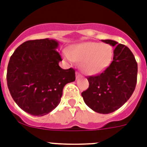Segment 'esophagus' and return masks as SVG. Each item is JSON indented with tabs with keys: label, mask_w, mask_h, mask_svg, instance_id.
<instances>
[{
	"label": "esophagus",
	"mask_w": 147,
	"mask_h": 147,
	"mask_svg": "<svg viewBox=\"0 0 147 147\" xmlns=\"http://www.w3.org/2000/svg\"><path fill=\"white\" fill-rule=\"evenodd\" d=\"M82 75H81L78 71H77V72H76V79H78V78H82Z\"/></svg>",
	"instance_id": "1"
}]
</instances>
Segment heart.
<instances>
[{"label":"heart","mask_w":147,"mask_h":147,"mask_svg":"<svg viewBox=\"0 0 147 147\" xmlns=\"http://www.w3.org/2000/svg\"><path fill=\"white\" fill-rule=\"evenodd\" d=\"M113 55L114 51L110 45L87 41L70 47L65 57L70 62H81L80 67L84 73L96 76L111 65Z\"/></svg>","instance_id":"heart-1"}]
</instances>
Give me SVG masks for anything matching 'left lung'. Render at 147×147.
Listing matches in <instances>:
<instances>
[{
    "label": "left lung",
    "mask_w": 147,
    "mask_h": 147,
    "mask_svg": "<svg viewBox=\"0 0 147 147\" xmlns=\"http://www.w3.org/2000/svg\"><path fill=\"white\" fill-rule=\"evenodd\" d=\"M115 47L113 60L103 72L88 78V89L82 93L84 102L96 113L109 114L122 107L135 89L138 63L130 49L113 40H102Z\"/></svg>",
    "instance_id": "obj_1"
}]
</instances>
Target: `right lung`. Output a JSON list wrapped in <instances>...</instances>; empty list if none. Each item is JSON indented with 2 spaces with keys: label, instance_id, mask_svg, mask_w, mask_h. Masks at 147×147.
Segmentation results:
<instances>
[{
  "label": "right lung",
  "instance_id": "1",
  "mask_svg": "<svg viewBox=\"0 0 147 147\" xmlns=\"http://www.w3.org/2000/svg\"><path fill=\"white\" fill-rule=\"evenodd\" d=\"M53 39L27 40L13 53L7 81L16 103L26 113L43 116L59 105L64 86L76 80L73 69H63Z\"/></svg>",
  "mask_w": 147,
  "mask_h": 147
}]
</instances>
